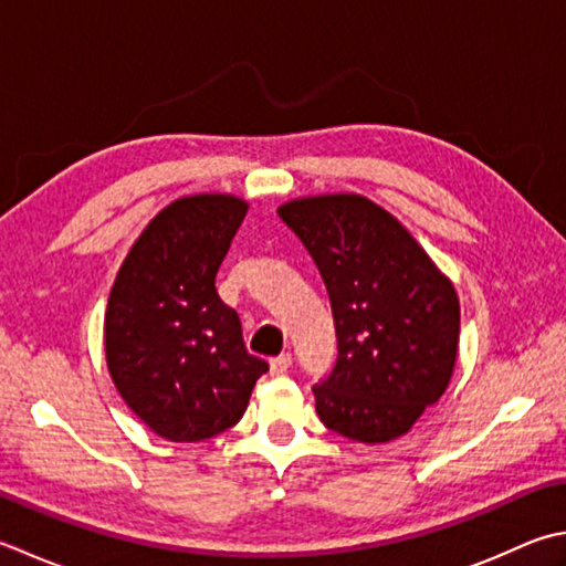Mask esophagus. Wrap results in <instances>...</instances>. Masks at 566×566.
<instances>
[{
	"mask_svg": "<svg viewBox=\"0 0 566 566\" xmlns=\"http://www.w3.org/2000/svg\"><path fill=\"white\" fill-rule=\"evenodd\" d=\"M290 365H292V356H290V353H282V356H276V358L270 360V370H272V375H282V373L290 370Z\"/></svg>",
	"mask_w": 566,
	"mask_h": 566,
	"instance_id": "1",
	"label": "esophagus"
}]
</instances>
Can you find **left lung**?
<instances>
[{"label":"left lung","mask_w":566,"mask_h":566,"mask_svg":"<svg viewBox=\"0 0 566 566\" xmlns=\"http://www.w3.org/2000/svg\"><path fill=\"white\" fill-rule=\"evenodd\" d=\"M276 213L314 258L334 312L338 358L314 385L321 422L363 444L407 434L457 365L461 308L449 276L365 196L296 198Z\"/></svg>","instance_id":"1"}]
</instances>
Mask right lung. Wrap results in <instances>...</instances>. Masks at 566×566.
<instances>
[{
    "instance_id": "1",
    "label": "right lung",
    "mask_w": 566,
    "mask_h": 566,
    "mask_svg": "<svg viewBox=\"0 0 566 566\" xmlns=\"http://www.w3.org/2000/svg\"><path fill=\"white\" fill-rule=\"evenodd\" d=\"M248 213L228 193L184 196L142 230L105 312L117 392L154 434L203 441L240 422L270 365L250 356L216 274Z\"/></svg>"
}]
</instances>
